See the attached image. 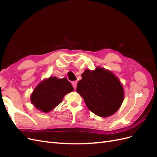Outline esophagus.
Wrapping results in <instances>:
<instances>
[{
  "mask_svg": "<svg viewBox=\"0 0 157 157\" xmlns=\"http://www.w3.org/2000/svg\"><path fill=\"white\" fill-rule=\"evenodd\" d=\"M72 85H73L74 89L76 90V88H77V82H76V81L72 82Z\"/></svg>",
  "mask_w": 157,
  "mask_h": 157,
  "instance_id": "esophagus-1",
  "label": "esophagus"
}]
</instances>
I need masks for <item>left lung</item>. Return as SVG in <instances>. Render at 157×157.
<instances>
[{
  "label": "left lung",
  "instance_id": "1",
  "mask_svg": "<svg viewBox=\"0 0 157 157\" xmlns=\"http://www.w3.org/2000/svg\"><path fill=\"white\" fill-rule=\"evenodd\" d=\"M77 92L81 96L89 110L101 117L115 114L124 101V88L117 76L101 67L86 69L81 75Z\"/></svg>",
  "mask_w": 157,
  "mask_h": 157
}]
</instances>
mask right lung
Wrapping results in <instances>:
<instances>
[{
	"instance_id": "add662e5",
	"label": "right lung",
	"mask_w": 157,
	"mask_h": 157,
	"mask_svg": "<svg viewBox=\"0 0 157 157\" xmlns=\"http://www.w3.org/2000/svg\"><path fill=\"white\" fill-rule=\"evenodd\" d=\"M73 90L66 78L50 77L37 84L31 95V101L38 110L47 113L61 103L66 94Z\"/></svg>"
}]
</instances>
